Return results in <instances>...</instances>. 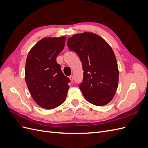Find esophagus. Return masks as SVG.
Returning a JSON list of instances; mask_svg holds the SVG:
<instances>
[{"label":"esophagus","mask_w":148,"mask_h":148,"mask_svg":"<svg viewBox=\"0 0 148 148\" xmlns=\"http://www.w3.org/2000/svg\"><path fill=\"white\" fill-rule=\"evenodd\" d=\"M69 78H70V79L71 80V82H73V79H74V77H73V75H71V76H70Z\"/></svg>","instance_id":"esophagus-1"}]
</instances>
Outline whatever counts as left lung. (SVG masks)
<instances>
[{
  "instance_id": "obj_1",
  "label": "left lung",
  "mask_w": 148,
  "mask_h": 148,
  "mask_svg": "<svg viewBox=\"0 0 148 148\" xmlns=\"http://www.w3.org/2000/svg\"><path fill=\"white\" fill-rule=\"evenodd\" d=\"M67 45L82 63L83 79L79 88L85 99L98 106L108 104L117 91L119 77L112 49L99 36L89 32L74 34L67 39Z\"/></svg>"
}]
</instances>
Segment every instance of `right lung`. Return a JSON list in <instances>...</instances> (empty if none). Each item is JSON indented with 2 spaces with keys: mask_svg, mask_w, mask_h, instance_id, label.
<instances>
[{
  "mask_svg": "<svg viewBox=\"0 0 148 148\" xmlns=\"http://www.w3.org/2000/svg\"><path fill=\"white\" fill-rule=\"evenodd\" d=\"M66 38H44L29 51L25 65V80L34 101L52 109L64 102L70 79L64 75L56 58L63 51Z\"/></svg>",
  "mask_w": 148,
  "mask_h": 148,
  "instance_id": "add662e5",
  "label": "right lung"
}]
</instances>
